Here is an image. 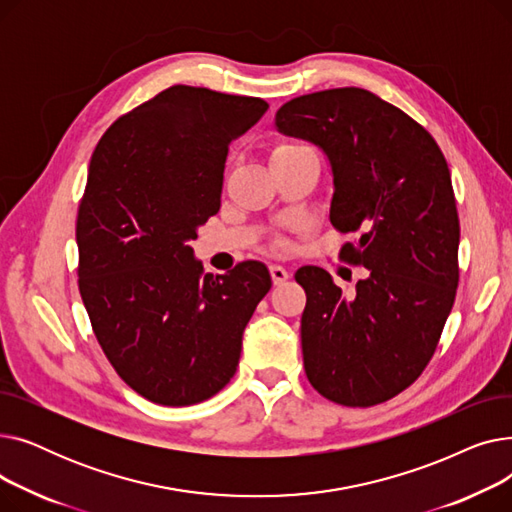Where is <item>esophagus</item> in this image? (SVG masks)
Instances as JSON below:
<instances>
[{
    "instance_id": "34e87169",
    "label": "esophagus",
    "mask_w": 512,
    "mask_h": 512,
    "mask_svg": "<svg viewBox=\"0 0 512 512\" xmlns=\"http://www.w3.org/2000/svg\"><path fill=\"white\" fill-rule=\"evenodd\" d=\"M270 276H272L274 284L278 286V284H284L290 278V272L284 270L282 265H270Z\"/></svg>"
}]
</instances>
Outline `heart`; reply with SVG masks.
<instances>
[{"label": "heart", "instance_id": "b5f03b06", "mask_svg": "<svg viewBox=\"0 0 512 512\" xmlns=\"http://www.w3.org/2000/svg\"><path fill=\"white\" fill-rule=\"evenodd\" d=\"M309 147L301 145V143H294V141H282L278 145L272 147L270 151V161H276L280 157H286V155H292V153H299V151H307Z\"/></svg>", "mask_w": 512, "mask_h": 512}]
</instances>
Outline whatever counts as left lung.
Returning a JSON list of instances; mask_svg holds the SVG:
<instances>
[{
  "instance_id": "left-lung-1",
  "label": "left lung",
  "mask_w": 512,
  "mask_h": 512,
  "mask_svg": "<svg viewBox=\"0 0 512 512\" xmlns=\"http://www.w3.org/2000/svg\"><path fill=\"white\" fill-rule=\"evenodd\" d=\"M276 128L326 153L330 222L361 234L340 257L369 270L351 294L321 267L294 274L307 294L305 373L338 405H380L419 378L454 305L461 226L448 164L421 124L357 87L290 99Z\"/></svg>"
}]
</instances>
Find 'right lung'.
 <instances>
[{
  "label": "right lung",
  "mask_w": 512,
  "mask_h": 512,
  "mask_svg": "<svg viewBox=\"0 0 512 512\" xmlns=\"http://www.w3.org/2000/svg\"><path fill=\"white\" fill-rule=\"evenodd\" d=\"M267 107L174 85L118 118L93 151L76 218L78 290L107 361L157 405H197L230 382L272 288L259 261L203 274L188 245L220 211L230 143Z\"/></svg>",
  "instance_id": "right-lung-1"
}]
</instances>
